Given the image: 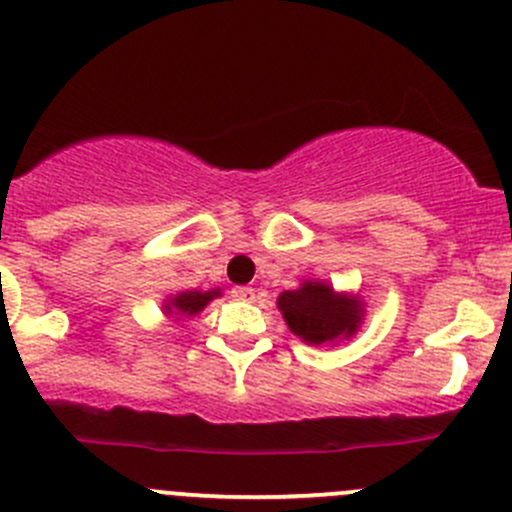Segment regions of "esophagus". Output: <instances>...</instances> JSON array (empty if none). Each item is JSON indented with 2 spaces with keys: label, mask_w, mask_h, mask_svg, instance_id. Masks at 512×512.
<instances>
[{
  "label": "esophagus",
  "mask_w": 512,
  "mask_h": 512,
  "mask_svg": "<svg viewBox=\"0 0 512 512\" xmlns=\"http://www.w3.org/2000/svg\"><path fill=\"white\" fill-rule=\"evenodd\" d=\"M232 297L240 299V302H252L255 299V289L252 287H232Z\"/></svg>",
  "instance_id": "obj_1"
}]
</instances>
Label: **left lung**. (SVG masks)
<instances>
[{"instance_id": "1", "label": "left lung", "mask_w": 512, "mask_h": 512, "mask_svg": "<svg viewBox=\"0 0 512 512\" xmlns=\"http://www.w3.org/2000/svg\"><path fill=\"white\" fill-rule=\"evenodd\" d=\"M277 309L289 332L307 344H332L349 339L364 319V304L354 294L334 292L327 282L304 280L299 289L277 297Z\"/></svg>"}]
</instances>
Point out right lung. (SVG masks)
Instances as JSON below:
<instances>
[{"instance_id":"1","label":"right lung","mask_w":512,"mask_h":512,"mask_svg":"<svg viewBox=\"0 0 512 512\" xmlns=\"http://www.w3.org/2000/svg\"><path fill=\"white\" fill-rule=\"evenodd\" d=\"M215 297H220V289L213 292H178L173 297H168V302L163 304L165 314H175V317H193V314L203 312L205 304L213 302Z\"/></svg>"}]
</instances>
